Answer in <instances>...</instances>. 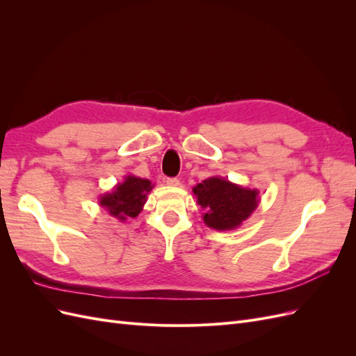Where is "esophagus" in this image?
Segmentation results:
<instances>
[{
  "mask_svg": "<svg viewBox=\"0 0 356 356\" xmlns=\"http://www.w3.org/2000/svg\"><path fill=\"white\" fill-rule=\"evenodd\" d=\"M166 184L170 187H178L179 186V179L178 178H168Z\"/></svg>",
  "mask_w": 356,
  "mask_h": 356,
  "instance_id": "34e87169",
  "label": "esophagus"
}]
</instances>
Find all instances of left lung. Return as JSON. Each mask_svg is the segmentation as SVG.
Segmentation results:
<instances>
[{
	"instance_id": "1",
	"label": "left lung",
	"mask_w": 356,
	"mask_h": 356,
	"mask_svg": "<svg viewBox=\"0 0 356 356\" xmlns=\"http://www.w3.org/2000/svg\"><path fill=\"white\" fill-rule=\"evenodd\" d=\"M193 193L204 209L203 222L220 232L241 227L260 203L257 188H246L221 177L203 179L193 187Z\"/></svg>"
}]
</instances>
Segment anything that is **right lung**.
<instances>
[{
	"label": "right lung",
	"instance_id": "obj_1",
	"mask_svg": "<svg viewBox=\"0 0 356 356\" xmlns=\"http://www.w3.org/2000/svg\"><path fill=\"white\" fill-rule=\"evenodd\" d=\"M154 184L145 178L126 175L110 193L99 196V204L118 221L138 217L147 202V195Z\"/></svg>",
	"mask_w": 356,
	"mask_h": 356
}]
</instances>
